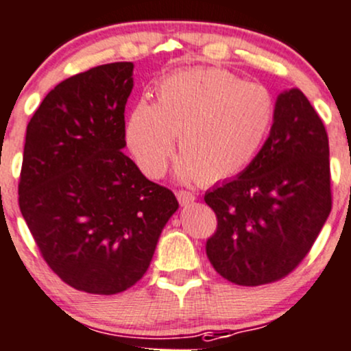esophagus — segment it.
Returning <instances> with one entry per match:
<instances>
[{
	"label": "esophagus",
	"mask_w": 351,
	"mask_h": 351,
	"mask_svg": "<svg viewBox=\"0 0 351 351\" xmlns=\"http://www.w3.org/2000/svg\"><path fill=\"white\" fill-rule=\"evenodd\" d=\"M176 195H177V199H179V202L182 206L189 204V202H192L195 199L194 194H192V192H189V191H177Z\"/></svg>",
	"instance_id": "34e87169"
}]
</instances>
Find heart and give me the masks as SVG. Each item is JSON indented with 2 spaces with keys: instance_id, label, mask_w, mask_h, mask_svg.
I'll return each instance as SVG.
<instances>
[{
  "instance_id": "1",
  "label": "heart",
  "mask_w": 351,
  "mask_h": 351,
  "mask_svg": "<svg viewBox=\"0 0 351 351\" xmlns=\"http://www.w3.org/2000/svg\"><path fill=\"white\" fill-rule=\"evenodd\" d=\"M274 117L276 101L266 86L224 69L180 70L157 84L156 104L142 99L130 108L125 142L138 169L159 179L179 134L177 176L216 184L250 165Z\"/></svg>"
}]
</instances>
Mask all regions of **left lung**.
Masks as SVG:
<instances>
[{"label":"left lung","instance_id":"8db88e82","mask_svg":"<svg viewBox=\"0 0 351 351\" xmlns=\"http://www.w3.org/2000/svg\"><path fill=\"white\" fill-rule=\"evenodd\" d=\"M328 134L298 88L282 92L269 137L236 179L204 195L216 213L206 252L241 286L288 276L311 250L331 210Z\"/></svg>","mask_w":351,"mask_h":351}]
</instances>
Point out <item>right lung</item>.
I'll return each mask as SVG.
<instances>
[{
  "instance_id": "obj_1",
  "label": "right lung",
  "mask_w": 351,
  "mask_h": 351,
  "mask_svg": "<svg viewBox=\"0 0 351 351\" xmlns=\"http://www.w3.org/2000/svg\"><path fill=\"white\" fill-rule=\"evenodd\" d=\"M132 71L117 62L66 78L26 127L20 210L50 269L92 295H117L144 276L179 207L122 152Z\"/></svg>"
}]
</instances>
